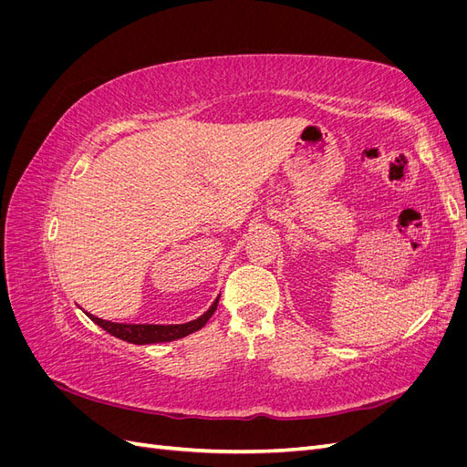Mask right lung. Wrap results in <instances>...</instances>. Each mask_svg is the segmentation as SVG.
<instances>
[{
	"mask_svg": "<svg viewBox=\"0 0 467 467\" xmlns=\"http://www.w3.org/2000/svg\"><path fill=\"white\" fill-rule=\"evenodd\" d=\"M218 298L212 302V306L206 309L202 316H199L192 321L187 323H171V325H163V323H117V321H107L97 317L93 314H88V317L97 323L99 327H103L107 333L112 337L122 338L126 343H134V345H150V343H165V341H175V338L187 337L194 331H199L204 327V323L212 317V314L216 312L218 307Z\"/></svg>",
	"mask_w": 467,
	"mask_h": 467,
	"instance_id": "add662e5",
	"label": "right lung"
}]
</instances>
